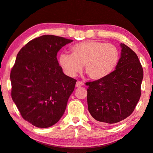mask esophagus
I'll return each instance as SVG.
<instances>
[{"label": "esophagus", "instance_id": "34e87169", "mask_svg": "<svg viewBox=\"0 0 153 153\" xmlns=\"http://www.w3.org/2000/svg\"><path fill=\"white\" fill-rule=\"evenodd\" d=\"M84 85V83H83L82 82H81V81H77L76 84H75V86H76V87H82Z\"/></svg>", "mask_w": 153, "mask_h": 153}]
</instances>
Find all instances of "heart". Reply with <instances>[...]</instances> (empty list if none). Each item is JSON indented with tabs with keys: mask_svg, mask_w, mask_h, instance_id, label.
<instances>
[{
	"mask_svg": "<svg viewBox=\"0 0 153 153\" xmlns=\"http://www.w3.org/2000/svg\"><path fill=\"white\" fill-rule=\"evenodd\" d=\"M71 52L61 54L59 63L64 73L73 78L85 65L89 78L101 80L113 72L120 59V51L115 45L94 40L76 43L71 48Z\"/></svg>",
	"mask_w": 153,
	"mask_h": 153,
	"instance_id": "heart-1",
	"label": "heart"
}]
</instances>
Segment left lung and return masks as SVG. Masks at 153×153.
<instances>
[{
	"instance_id": "8db88e82",
	"label": "left lung",
	"mask_w": 153,
	"mask_h": 153,
	"mask_svg": "<svg viewBox=\"0 0 153 153\" xmlns=\"http://www.w3.org/2000/svg\"><path fill=\"white\" fill-rule=\"evenodd\" d=\"M116 69L101 80L87 82L88 110L99 123H119L131 115L141 94L143 71L136 54L121 43Z\"/></svg>"
}]
</instances>
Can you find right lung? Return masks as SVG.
Listing matches in <instances>:
<instances>
[{
  "mask_svg": "<svg viewBox=\"0 0 153 153\" xmlns=\"http://www.w3.org/2000/svg\"><path fill=\"white\" fill-rule=\"evenodd\" d=\"M72 41L44 35L18 52L10 73L12 99L22 117L35 127H50L64 115L77 80L63 73L56 54Z\"/></svg>",
  "mask_w": 153,
  "mask_h": 153,
  "instance_id": "add662e5",
  "label": "right lung"
}]
</instances>
